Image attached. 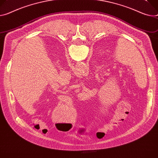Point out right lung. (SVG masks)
<instances>
[{"label": "right lung", "mask_w": 158, "mask_h": 158, "mask_svg": "<svg viewBox=\"0 0 158 158\" xmlns=\"http://www.w3.org/2000/svg\"><path fill=\"white\" fill-rule=\"evenodd\" d=\"M55 125H56V128H59V127H58V124H56Z\"/></svg>", "instance_id": "right-lung-1"}]
</instances>
